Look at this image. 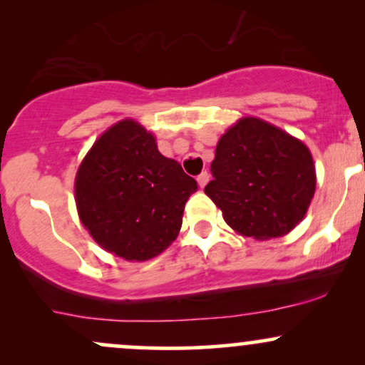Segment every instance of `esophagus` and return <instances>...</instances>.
Returning a JSON list of instances; mask_svg holds the SVG:
<instances>
[{
    "label": "esophagus",
    "mask_w": 365,
    "mask_h": 365,
    "mask_svg": "<svg viewBox=\"0 0 365 365\" xmlns=\"http://www.w3.org/2000/svg\"><path fill=\"white\" fill-rule=\"evenodd\" d=\"M207 182H209V173H207V171H202V173L197 177V183H199L200 188H204L207 185Z\"/></svg>",
    "instance_id": "34e87169"
}]
</instances>
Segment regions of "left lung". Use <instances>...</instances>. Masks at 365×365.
<instances>
[{
  "label": "left lung",
  "mask_w": 365,
  "mask_h": 365,
  "mask_svg": "<svg viewBox=\"0 0 365 365\" xmlns=\"http://www.w3.org/2000/svg\"><path fill=\"white\" fill-rule=\"evenodd\" d=\"M204 192L235 232L269 240L304 220L316 190L311 150L261 118L238 120L221 135Z\"/></svg>",
  "instance_id": "8db88e82"
}]
</instances>
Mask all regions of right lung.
Here are the masks:
<instances>
[{"instance_id":"1","label":"right lung","mask_w":365,"mask_h":365,"mask_svg":"<svg viewBox=\"0 0 365 365\" xmlns=\"http://www.w3.org/2000/svg\"><path fill=\"white\" fill-rule=\"evenodd\" d=\"M197 190L175 159L135 120H121L94 142L75 177L82 225L108 252L127 261L156 257L178 237Z\"/></svg>"}]
</instances>
